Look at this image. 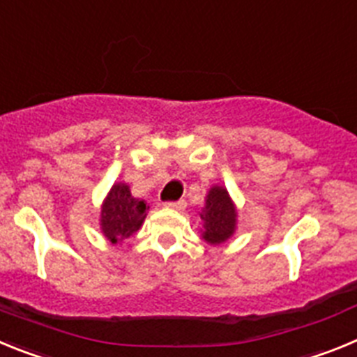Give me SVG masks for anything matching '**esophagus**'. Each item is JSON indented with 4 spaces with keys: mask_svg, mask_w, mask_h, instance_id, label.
<instances>
[{
    "mask_svg": "<svg viewBox=\"0 0 357 357\" xmlns=\"http://www.w3.org/2000/svg\"><path fill=\"white\" fill-rule=\"evenodd\" d=\"M166 207H169V209H176V211H182L185 209V200H176V202H166L164 204Z\"/></svg>",
    "mask_w": 357,
    "mask_h": 357,
    "instance_id": "1",
    "label": "esophagus"
}]
</instances>
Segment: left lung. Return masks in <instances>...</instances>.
<instances>
[{"mask_svg":"<svg viewBox=\"0 0 357 357\" xmlns=\"http://www.w3.org/2000/svg\"><path fill=\"white\" fill-rule=\"evenodd\" d=\"M200 218L206 222V230H204L206 241L216 245L232 236L236 227V209L227 189L218 185L211 189L206 200V213L200 214Z\"/></svg>","mask_w":357,"mask_h":357,"instance_id":"1","label":"left lung"}]
</instances>
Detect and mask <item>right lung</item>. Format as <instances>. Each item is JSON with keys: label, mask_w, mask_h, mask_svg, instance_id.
I'll use <instances>...</instances> for the list:
<instances>
[{"label": "right lung", "mask_w": 357, "mask_h": 357, "mask_svg": "<svg viewBox=\"0 0 357 357\" xmlns=\"http://www.w3.org/2000/svg\"><path fill=\"white\" fill-rule=\"evenodd\" d=\"M146 204L130 195L125 184H116L102 207V230L110 243L134 236L146 218Z\"/></svg>", "instance_id": "obj_1"}]
</instances>
